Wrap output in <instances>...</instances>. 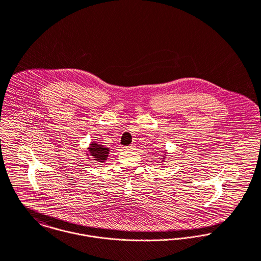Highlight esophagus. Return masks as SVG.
<instances>
[{
    "label": "esophagus",
    "instance_id": "1",
    "mask_svg": "<svg viewBox=\"0 0 261 261\" xmlns=\"http://www.w3.org/2000/svg\"><path fill=\"white\" fill-rule=\"evenodd\" d=\"M126 149H128V150H135L136 149V145H132V146L127 147Z\"/></svg>",
    "mask_w": 261,
    "mask_h": 261
}]
</instances>
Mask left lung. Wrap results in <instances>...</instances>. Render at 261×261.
<instances>
[{
	"mask_svg": "<svg viewBox=\"0 0 261 261\" xmlns=\"http://www.w3.org/2000/svg\"><path fill=\"white\" fill-rule=\"evenodd\" d=\"M164 158H165V156H164Z\"/></svg>",
	"mask_w": 261,
	"mask_h": 261,
	"instance_id": "obj_1",
	"label": "left lung"
}]
</instances>
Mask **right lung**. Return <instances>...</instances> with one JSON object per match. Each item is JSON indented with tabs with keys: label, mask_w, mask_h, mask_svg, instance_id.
Wrapping results in <instances>:
<instances>
[{
	"label": "right lung",
	"mask_w": 261,
	"mask_h": 261,
	"mask_svg": "<svg viewBox=\"0 0 261 261\" xmlns=\"http://www.w3.org/2000/svg\"><path fill=\"white\" fill-rule=\"evenodd\" d=\"M88 151H89V154L93 158V161L103 163L107 161V159L109 156L110 149L106 148L105 146L99 145L95 142H92L88 148Z\"/></svg>",
	"instance_id": "1"
}]
</instances>
